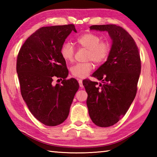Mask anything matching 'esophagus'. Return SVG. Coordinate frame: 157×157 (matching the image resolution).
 <instances>
[{"instance_id": "34e87169", "label": "esophagus", "mask_w": 157, "mask_h": 157, "mask_svg": "<svg viewBox=\"0 0 157 157\" xmlns=\"http://www.w3.org/2000/svg\"><path fill=\"white\" fill-rule=\"evenodd\" d=\"M78 82H79V86L81 87V88H82V87H83L84 86H83V84H82V79H78Z\"/></svg>"}]
</instances>
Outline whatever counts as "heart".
Here are the masks:
<instances>
[{
	"label": "heart",
	"instance_id": "heart-1",
	"mask_svg": "<svg viewBox=\"0 0 157 157\" xmlns=\"http://www.w3.org/2000/svg\"><path fill=\"white\" fill-rule=\"evenodd\" d=\"M78 46L88 50L86 60L93 61L100 65L108 59L111 50V44L107 40H101V36L96 33H87L79 36L76 40ZM61 55L66 62H71L74 59L75 50L70 42H66L61 48ZM94 68L91 62L78 63L71 69L72 75L77 78H84Z\"/></svg>",
	"mask_w": 157,
	"mask_h": 157
}]
</instances>
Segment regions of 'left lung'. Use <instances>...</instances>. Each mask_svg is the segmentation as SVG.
<instances>
[{"label":"left lung","instance_id":"8db88e82","mask_svg":"<svg viewBox=\"0 0 157 157\" xmlns=\"http://www.w3.org/2000/svg\"><path fill=\"white\" fill-rule=\"evenodd\" d=\"M90 29L107 31L113 40L107 62L92 74L102 83L89 79L82 82L88 94L90 118L98 126L110 127L125 115L136 96L141 70L140 53L134 39L121 26L95 25Z\"/></svg>","mask_w":157,"mask_h":157}]
</instances>
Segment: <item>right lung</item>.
<instances>
[{
  "label": "right lung",
  "mask_w": 157,
  "mask_h": 157,
  "mask_svg": "<svg viewBox=\"0 0 157 157\" xmlns=\"http://www.w3.org/2000/svg\"><path fill=\"white\" fill-rule=\"evenodd\" d=\"M72 31L77 33L73 24L39 28L26 39L17 56L21 95L32 114L47 126L58 125L67 118L79 87L75 79H66L68 70L61 55ZM55 78L62 82L54 86Z\"/></svg>",
  "instance_id": "right-lung-1"
}]
</instances>
